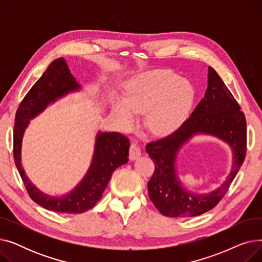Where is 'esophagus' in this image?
Returning a JSON list of instances; mask_svg holds the SVG:
<instances>
[{"mask_svg":"<svg viewBox=\"0 0 262 262\" xmlns=\"http://www.w3.org/2000/svg\"><path fill=\"white\" fill-rule=\"evenodd\" d=\"M141 156V148L138 145V143L133 141L129 147V158L130 160H136L137 158H139Z\"/></svg>","mask_w":262,"mask_h":262,"instance_id":"34e87169","label":"esophagus"}]
</instances>
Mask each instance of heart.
Returning <instances> with one entry per match:
<instances>
[{
    "label": "heart",
    "instance_id": "b5f03b06",
    "mask_svg": "<svg viewBox=\"0 0 262 262\" xmlns=\"http://www.w3.org/2000/svg\"><path fill=\"white\" fill-rule=\"evenodd\" d=\"M194 99L188 81L168 70L149 71L127 81L123 100L114 98L112 109L125 126L136 115H146V125L156 136L169 135L181 126Z\"/></svg>",
    "mask_w": 262,
    "mask_h": 262
}]
</instances>
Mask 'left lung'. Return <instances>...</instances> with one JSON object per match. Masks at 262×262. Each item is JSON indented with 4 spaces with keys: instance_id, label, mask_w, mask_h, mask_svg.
Listing matches in <instances>:
<instances>
[{
    "instance_id": "obj_1",
    "label": "left lung",
    "mask_w": 262,
    "mask_h": 262,
    "mask_svg": "<svg viewBox=\"0 0 262 262\" xmlns=\"http://www.w3.org/2000/svg\"><path fill=\"white\" fill-rule=\"evenodd\" d=\"M238 102L211 67L208 87L182 126L162 139L147 143L145 149L155 163L147 183L148 195L160 213L170 217L203 214L217 205L239 172L246 154V121ZM211 134L226 142L233 149L234 163L227 181L215 190L198 195L181 186L176 173L178 150L194 134Z\"/></svg>"
}]
</instances>
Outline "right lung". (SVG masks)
<instances>
[{
	"label": "right lung",
	"instance_id": "1",
	"mask_svg": "<svg viewBox=\"0 0 262 262\" xmlns=\"http://www.w3.org/2000/svg\"><path fill=\"white\" fill-rule=\"evenodd\" d=\"M80 89L66 60H54L24 96L16 114L13 126V158L31 199L48 210L61 213H82L100 201L114 171L128 161L129 140L120 133L96 135L92 161L81 182L62 196H51L38 190L27 178L21 163V146L30 120L62 96Z\"/></svg>",
	"mask_w": 262,
	"mask_h": 262
}]
</instances>
